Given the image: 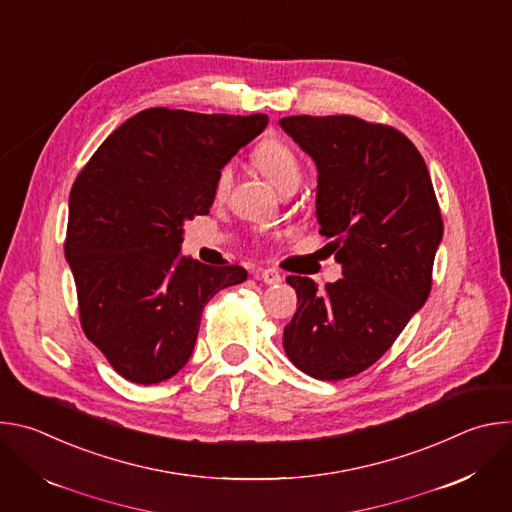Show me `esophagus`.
I'll return each mask as SVG.
<instances>
[{"mask_svg": "<svg viewBox=\"0 0 512 512\" xmlns=\"http://www.w3.org/2000/svg\"><path fill=\"white\" fill-rule=\"evenodd\" d=\"M259 279L263 281V283H267V285H277V283H281V273L279 271H275V269H263L261 273H259Z\"/></svg>", "mask_w": 512, "mask_h": 512, "instance_id": "1", "label": "esophagus"}]
</instances>
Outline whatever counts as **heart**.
<instances>
[{
  "instance_id": "heart-1",
  "label": "heart",
  "mask_w": 512,
  "mask_h": 512,
  "mask_svg": "<svg viewBox=\"0 0 512 512\" xmlns=\"http://www.w3.org/2000/svg\"><path fill=\"white\" fill-rule=\"evenodd\" d=\"M257 168L279 188H287L291 184H300L302 180V164L294 150L279 139H265L257 145L253 154ZM233 182V168L225 166L216 176V194H225Z\"/></svg>"
}]
</instances>
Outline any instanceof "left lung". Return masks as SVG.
<instances>
[{
  "mask_svg": "<svg viewBox=\"0 0 512 512\" xmlns=\"http://www.w3.org/2000/svg\"><path fill=\"white\" fill-rule=\"evenodd\" d=\"M314 160L320 235L342 265L324 291L289 275L298 310L283 330L289 360L320 381L354 377L377 362L425 304L444 237L427 166L397 129L352 115L279 119Z\"/></svg>",
  "mask_w": 512,
  "mask_h": 512,
  "instance_id": "8db88e82",
  "label": "left lung"
}]
</instances>
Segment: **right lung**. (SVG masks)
Returning a JSON list of instances; mask_svg holds the SVG:
<instances>
[{"instance_id":"1","label":"right lung","mask_w":512,"mask_h":512,"mask_svg":"<svg viewBox=\"0 0 512 512\" xmlns=\"http://www.w3.org/2000/svg\"><path fill=\"white\" fill-rule=\"evenodd\" d=\"M267 123L263 113L145 109L72 184L64 255L81 324L123 379L174 377L192 356L204 306L247 279L239 265H204L180 249L184 223L214 202L218 172Z\"/></svg>"}]
</instances>
